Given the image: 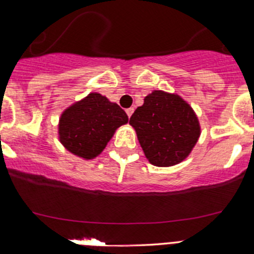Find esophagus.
Masks as SVG:
<instances>
[{
  "label": "esophagus",
  "instance_id": "obj_1",
  "mask_svg": "<svg viewBox=\"0 0 254 254\" xmlns=\"http://www.w3.org/2000/svg\"><path fill=\"white\" fill-rule=\"evenodd\" d=\"M125 112H127V117H131V115H132V113H134V108H127V111H125Z\"/></svg>",
  "mask_w": 254,
  "mask_h": 254
}]
</instances>
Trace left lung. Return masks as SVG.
I'll return each mask as SVG.
<instances>
[{"label":"left lung","mask_w":254,"mask_h":254,"mask_svg":"<svg viewBox=\"0 0 254 254\" xmlns=\"http://www.w3.org/2000/svg\"><path fill=\"white\" fill-rule=\"evenodd\" d=\"M148 162L170 167L186 160L200 136L193 108L182 97L153 91L130 118Z\"/></svg>","instance_id":"8db88e82"}]
</instances>
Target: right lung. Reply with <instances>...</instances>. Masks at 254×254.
I'll use <instances>...</instances> for the list:
<instances>
[{
  "label": "right lung",
  "mask_w": 254,
  "mask_h": 254,
  "mask_svg": "<svg viewBox=\"0 0 254 254\" xmlns=\"http://www.w3.org/2000/svg\"><path fill=\"white\" fill-rule=\"evenodd\" d=\"M129 122L127 113L99 93H89L63 112L59 139L66 150L84 160L101 155L115 130Z\"/></svg>",
  "instance_id": "add662e5"
}]
</instances>
